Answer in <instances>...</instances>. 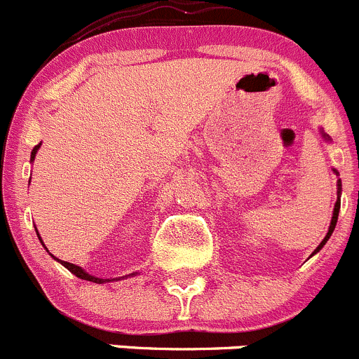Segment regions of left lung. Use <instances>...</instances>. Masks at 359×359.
Masks as SVG:
<instances>
[{"label": "left lung", "mask_w": 359, "mask_h": 359, "mask_svg": "<svg viewBox=\"0 0 359 359\" xmlns=\"http://www.w3.org/2000/svg\"><path fill=\"white\" fill-rule=\"evenodd\" d=\"M321 136H323V140H325V141H332V140H330V136H328V134H325V130H321ZM333 172H335V175L339 176V171H337V169H333ZM340 195H342V181H340V180H337V202H335V208H333V212H332V222H330L328 232H326L325 239H323L321 243H319V246L316 248V250H314V253H312V255H316V253H318V251L321 250V248L325 246L326 243H328V239H330V237H332L333 230H335L337 219H339V211H340ZM312 255H311V257H312Z\"/></svg>", "instance_id": "obj_1"}]
</instances>
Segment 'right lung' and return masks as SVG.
Here are the masks:
<instances>
[{"mask_svg": "<svg viewBox=\"0 0 359 359\" xmlns=\"http://www.w3.org/2000/svg\"><path fill=\"white\" fill-rule=\"evenodd\" d=\"M40 147H41V143L40 144H36V147L33 148V151H31V162H34V157H36V154H38V150H40ZM38 233V232H36ZM38 239H40V243L43 244V241H41V237H40V233H38ZM43 248H45V244H43ZM45 250H47V248H45ZM48 251V250H47ZM52 255V253H50ZM52 257H54V255H52ZM57 262H59V258H57ZM60 264L64 265V267L67 269V271L71 272V274H74L76 276V278H80V279H85V281H92V283H97V285H104V283H113V281H120V279L122 278H113V279H102V278H95V276H90L88 274V272H85L83 269L80 267V265H74V264H69V262H62L60 260ZM137 272H133V274H129V276H123V278H134V276H136Z\"/></svg>", "mask_w": 359, "mask_h": 359, "instance_id": "1", "label": "right lung"}]
</instances>
